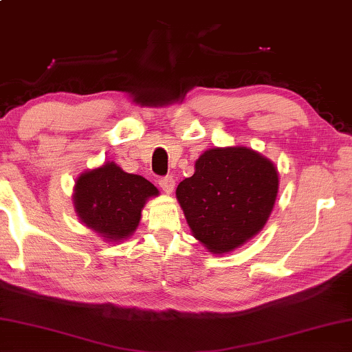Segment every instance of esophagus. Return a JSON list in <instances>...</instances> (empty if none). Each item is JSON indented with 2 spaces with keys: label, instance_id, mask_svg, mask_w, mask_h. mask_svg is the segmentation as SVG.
I'll list each match as a JSON object with an SVG mask.
<instances>
[{
  "label": "esophagus",
  "instance_id": "34e87169",
  "mask_svg": "<svg viewBox=\"0 0 352 352\" xmlns=\"http://www.w3.org/2000/svg\"><path fill=\"white\" fill-rule=\"evenodd\" d=\"M159 182V187L164 190L165 193H171L173 190H175V179H173L171 176H165V177H160V179L157 181Z\"/></svg>",
  "mask_w": 352,
  "mask_h": 352
}]
</instances>
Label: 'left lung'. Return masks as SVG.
Returning <instances> with one entry per match:
<instances>
[{"instance_id":"8db88e82","label":"left lung","mask_w":352,"mask_h":352,"mask_svg":"<svg viewBox=\"0 0 352 352\" xmlns=\"http://www.w3.org/2000/svg\"><path fill=\"white\" fill-rule=\"evenodd\" d=\"M274 164L246 146L210 148L195 162L176 198L192 229L214 254L246 243L262 230L278 197Z\"/></svg>"}]
</instances>
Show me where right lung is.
<instances>
[{
  "label": "right lung",
  "mask_w": 352,
  "mask_h": 352,
  "mask_svg": "<svg viewBox=\"0 0 352 352\" xmlns=\"http://www.w3.org/2000/svg\"><path fill=\"white\" fill-rule=\"evenodd\" d=\"M159 190L143 176L126 173L106 162L78 177L74 209L79 220L107 241L128 239L137 229L142 209Z\"/></svg>",
  "instance_id": "right-lung-1"
}]
</instances>
